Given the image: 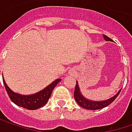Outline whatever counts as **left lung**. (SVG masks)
<instances>
[{
	"label": "left lung",
	"instance_id": "8db88e82",
	"mask_svg": "<svg viewBox=\"0 0 132 132\" xmlns=\"http://www.w3.org/2000/svg\"><path fill=\"white\" fill-rule=\"evenodd\" d=\"M103 38L106 42H113V40L111 38H110L109 37H107L106 35H103ZM120 91H121V89L117 92V94H116L113 97H112L110 99H107L105 101H95L89 100V99L86 98L85 96H83V94H81V90H80L78 81H76V88H75V91H74V97H75L76 101L77 102V103L80 106H81L85 109H87V110H95L103 109V108L109 106L117 97V96L119 95Z\"/></svg>",
	"mask_w": 132,
	"mask_h": 132
}]
</instances>
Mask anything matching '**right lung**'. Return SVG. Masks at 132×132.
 I'll use <instances>...</instances> for the list:
<instances>
[{"label": "right lung", "instance_id": "right-lung-1", "mask_svg": "<svg viewBox=\"0 0 132 132\" xmlns=\"http://www.w3.org/2000/svg\"><path fill=\"white\" fill-rule=\"evenodd\" d=\"M61 80L60 78H57L43 90L33 94L24 95L13 91L7 86L4 78H3L5 88L10 100L19 106L31 110H35L44 106L48 101L54 88Z\"/></svg>", "mask_w": 132, "mask_h": 132}]
</instances>
